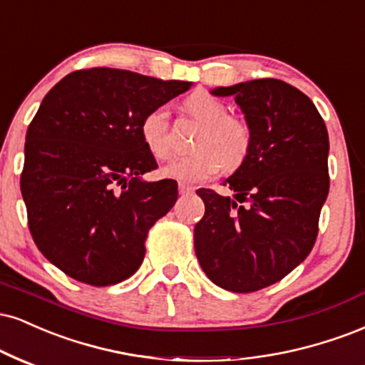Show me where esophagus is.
<instances>
[{
  "mask_svg": "<svg viewBox=\"0 0 365 365\" xmlns=\"http://www.w3.org/2000/svg\"><path fill=\"white\" fill-rule=\"evenodd\" d=\"M194 190H195V188L192 185H187V183H180V185H178L180 195H188V194H192Z\"/></svg>",
  "mask_w": 365,
  "mask_h": 365,
  "instance_id": "obj_1",
  "label": "esophagus"
}]
</instances>
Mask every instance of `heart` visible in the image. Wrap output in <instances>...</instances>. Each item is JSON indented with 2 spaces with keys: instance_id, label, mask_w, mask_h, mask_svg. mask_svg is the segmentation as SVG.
Segmentation results:
<instances>
[{
  "instance_id": "1",
  "label": "heart",
  "mask_w": 365,
  "mask_h": 365,
  "mask_svg": "<svg viewBox=\"0 0 365 365\" xmlns=\"http://www.w3.org/2000/svg\"><path fill=\"white\" fill-rule=\"evenodd\" d=\"M185 108L202 125L192 143L194 151L171 160L161 173L182 183H199L217 173L221 166L226 171L240 168L252 148V129L247 122L230 117V110L221 100L202 90L188 96ZM140 135L149 153L158 160L171 155L168 107H158L144 117Z\"/></svg>"
}]
</instances>
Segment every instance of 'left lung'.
Segmentation results:
<instances>
[{
  "mask_svg": "<svg viewBox=\"0 0 365 365\" xmlns=\"http://www.w3.org/2000/svg\"><path fill=\"white\" fill-rule=\"evenodd\" d=\"M252 129L247 160L225 185L197 194L205 214L195 225V255L205 275L231 292L279 282L304 262L328 197V130L314 103L287 83L263 78L219 86Z\"/></svg>",
  "mask_w": 365,
  "mask_h": 365,
  "instance_id": "left-lung-1",
  "label": "left lung"
}]
</instances>
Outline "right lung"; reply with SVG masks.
<instances>
[{"instance_id": "add662e5", "label": "right lung", "mask_w": 365, "mask_h": 365, "mask_svg": "<svg viewBox=\"0 0 365 365\" xmlns=\"http://www.w3.org/2000/svg\"><path fill=\"white\" fill-rule=\"evenodd\" d=\"M190 86L93 68L43 96L27 130L20 188L35 245L66 275L105 287L140 267L149 227L178 197L175 180L143 178L158 165L140 124Z\"/></svg>"}]
</instances>
